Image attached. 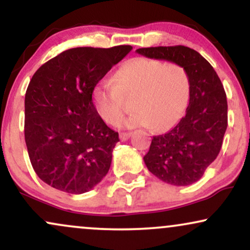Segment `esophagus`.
<instances>
[{"label":"esophagus","instance_id":"1","mask_svg":"<svg viewBox=\"0 0 250 250\" xmlns=\"http://www.w3.org/2000/svg\"><path fill=\"white\" fill-rule=\"evenodd\" d=\"M131 134L133 133H121L120 134V140H121V141H127V140L129 139V137L131 136Z\"/></svg>","mask_w":250,"mask_h":250}]
</instances>
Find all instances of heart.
Returning <instances> with one entry per match:
<instances>
[{
    "instance_id": "obj_1",
    "label": "heart",
    "mask_w": 250,
    "mask_h": 250,
    "mask_svg": "<svg viewBox=\"0 0 250 250\" xmlns=\"http://www.w3.org/2000/svg\"><path fill=\"white\" fill-rule=\"evenodd\" d=\"M191 93L188 70L177 63L136 57L122 64L113 81H102L93 89L97 115L116 125L125 111V99H133V113L121 125L127 128L171 129L187 110Z\"/></svg>"
}]
</instances>
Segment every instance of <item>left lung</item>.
Here are the masks:
<instances>
[{
    "mask_svg": "<svg viewBox=\"0 0 250 250\" xmlns=\"http://www.w3.org/2000/svg\"><path fill=\"white\" fill-rule=\"evenodd\" d=\"M136 53L177 63L190 75L191 93L185 116L168 133L153 137L143 160L148 170L163 182L191 185L203 176L222 147L228 125L222 83L210 63L185 45L140 48Z\"/></svg>",
    "mask_w": 250,
    "mask_h": 250,
    "instance_id": "8db88e82",
    "label": "left lung"
}]
</instances>
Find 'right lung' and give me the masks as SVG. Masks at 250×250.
Listing matches in <instances>:
<instances>
[{"label":"right lung","instance_id":"1","mask_svg":"<svg viewBox=\"0 0 250 250\" xmlns=\"http://www.w3.org/2000/svg\"><path fill=\"white\" fill-rule=\"evenodd\" d=\"M131 49L71 48L31 77L24 99L25 145L37 176L50 187L83 194L107 175L119 133L97 115L91 95Z\"/></svg>","mask_w":250,"mask_h":250}]
</instances>
